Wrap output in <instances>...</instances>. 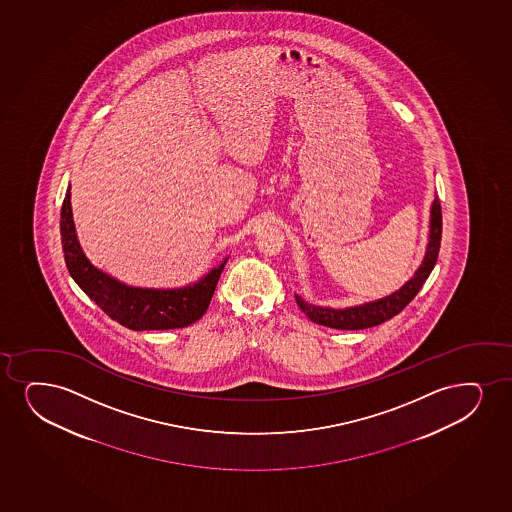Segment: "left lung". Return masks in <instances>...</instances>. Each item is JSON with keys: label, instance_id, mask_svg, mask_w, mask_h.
Listing matches in <instances>:
<instances>
[{"label": "left lung", "instance_id": "left-lung-1", "mask_svg": "<svg viewBox=\"0 0 512 512\" xmlns=\"http://www.w3.org/2000/svg\"><path fill=\"white\" fill-rule=\"evenodd\" d=\"M440 241H442V207H440V200L435 196V200L431 203L428 247H426L423 264L419 265L416 274L400 290L388 297L355 305V307H347V309L319 307V305L307 303L302 297L295 295L298 307L302 309L305 316L309 317L310 321L321 324V326H328V328L366 329L378 326L381 322L397 316L398 312H402L423 288V284L426 283V279L433 271L436 259H438Z\"/></svg>", "mask_w": 512, "mask_h": 512}]
</instances>
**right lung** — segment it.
<instances>
[{
	"instance_id": "1",
	"label": "right lung",
	"mask_w": 512,
	"mask_h": 512,
	"mask_svg": "<svg viewBox=\"0 0 512 512\" xmlns=\"http://www.w3.org/2000/svg\"><path fill=\"white\" fill-rule=\"evenodd\" d=\"M60 234L65 264L79 288L100 307L108 317L134 331L146 329L186 328L209 309L217 281L228 257L195 284L172 290L134 288L108 276L91 264L77 241L76 226L70 207V186L65 193Z\"/></svg>"
}]
</instances>
